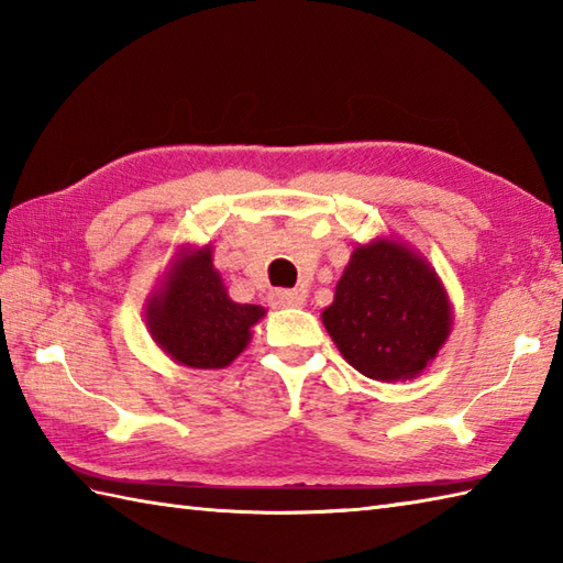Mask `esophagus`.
I'll use <instances>...</instances> for the list:
<instances>
[{"instance_id":"obj_1","label":"esophagus","mask_w":563,"mask_h":563,"mask_svg":"<svg viewBox=\"0 0 563 563\" xmlns=\"http://www.w3.org/2000/svg\"><path fill=\"white\" fill-rule=\"evenodd\" d=\"M268 300H271L273 307H300V305H305V292H300V290H273Z\"/></svg>"}]
</instances>
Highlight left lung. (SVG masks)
Wrapping results in <instances>:
<instances>
[{
    "label": "left lung",
    "mask_w": 563,
    "mask_h": 563,
    "mask_svg": "<svg viewBox=\"0 0 563 563\" xmlns=\"http://www.w3.org/2000/svg\"><path fill=\"white\" fill-rule=\"evenodd\" d=\"M321 319L345 361L382 382L411 379L426 369L452 324L433 268L389 239L353 251Z\"/></svg>",
    "instance_id": "obj_1"
}]
</instances>
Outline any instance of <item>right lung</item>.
<instances>
[{
  "label": "right lung",
  "instance_id": "1",
  "mask_svg": "<svg viewBox=\"0 0 563 563\" xmlns=\"http://www.w3.org/2000/svg\"><path fill=\"white\" fill-rule=\"evenodd\" d=\"M263 317L256 305L232 302L210 246L176 261L162 295L147 307L152 339L188 367L220 369L246 349L251 327Z\"/></svg>",
  "mask_w": 563,
  "mask_h": 563
}]
</instances>
